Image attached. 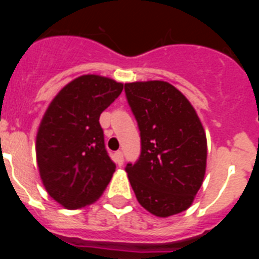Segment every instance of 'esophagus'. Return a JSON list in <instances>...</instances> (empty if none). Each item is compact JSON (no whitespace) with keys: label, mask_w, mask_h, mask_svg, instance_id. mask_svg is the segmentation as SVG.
<instances>
[{"label":"esophagus","mask_w":259,"mask_h":259,"mask_svg":"<svg viewBox=\"0 0 259 259\" xmlns=\"http://www.w3.org/2000/svg\"><path fill=\"white\" fill-rule=\"evenodd\" d=\"M115 162L120 166L123 164V153L122 152H116L115 153Z\"/></svg>","instance_id":"esophagus-1"}]
</instances>
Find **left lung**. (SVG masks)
<instances>
[{"label":"left lung","instance_id":"left-lung-1","mask_svg":"<svg viewBox=\"0 0 259 259\" xmlns=\"http://www.w3.org/2000/svg\"><path fill=\"white\" fill-rule=\"evenodd\" d=\"M139 123L141 155L125 167L141 206L158 218L185 211L206 172L207 141L189 100L163 80L125 83Z\"/></svg>","mask_w":259,"mask_h":259}]
</instances>
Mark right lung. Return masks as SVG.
I'll list each match as a JSON object with an SVG mask.
<instances>
[{
  "instance_id": "right-lung-1",
  "label": "right lung",
  "mask_w": 259,
  "mask_h": 259,
  "mask_svg": "<svg viewBox=\"0 0 259 259\" xmlns=\"http://www.w3.org/2000/svg\"><path fill=\"white\" fill-rule=\"evenodd\" d=\"M101 75L71 80L53 98L36 135V161L48 194L65 209H83L106 189L115 164L105 149L100 115L123 91Z\"/></svg>"
}]
</instances>
